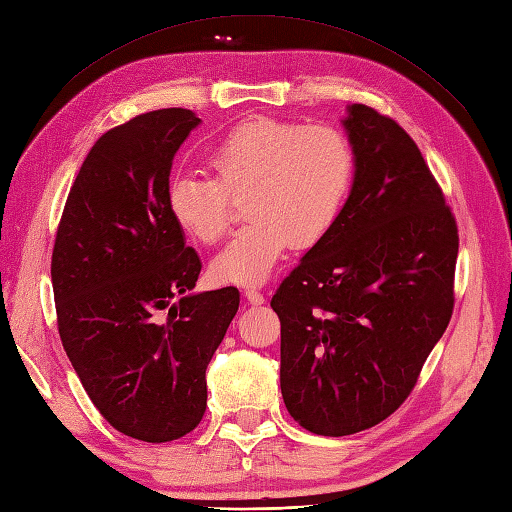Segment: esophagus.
Segmentation results:
<instances>
[{
    "instance_id": "esophagus-1",
    "label": "esophagus",
    "mask_w": 512,
    "mask_h": 512,
    "mask_svg": "<svg viewBox=\"0 0 512 512\" xmlns=\"http://www.w3.org/2000/svg\"><path fill=\"white\" fill-rule=\"evenodd\" d=\"M245 297H247V302H249V304H254V306H258V304H263V302H265V295L260 293L258 289H254V286H249V289L245 291Z\"/></svg>"
}]
</instances>
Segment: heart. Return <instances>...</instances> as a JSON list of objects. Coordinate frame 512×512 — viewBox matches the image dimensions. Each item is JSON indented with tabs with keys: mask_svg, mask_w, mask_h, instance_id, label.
<instances>
[{
	"mask_svg": "<svg viewBox=\"0 0 512 512\" xmlns=\"http://www.w3.org/2000/svg\"><path fill=\"white\" fill-rule=\"evenodd\" d=\"M210 176L178 173L167 184V210L193 241L213 245L230 230L232 199H245L247 226L213 260L215 280L263 284L291 245L326 239L356 182V149L330 123L258 117L208 149Z\"/></svg>",
	"mask_w": 512,
	"mask_h": 512,
	"instance_id": "1",
	"label": "heart"
}]
</instances>
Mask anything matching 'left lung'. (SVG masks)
Segmentation results:
<instances>
[{
  "label": "left lung",
  "mask_w": 512,
  "mask_h": 512,
  "mask_svg": "<svg viewBox=\"0 0 512 512\" xmlns=\"http://www.w3.org/2000/svg\"><path fill=\"white\" fill-rule=\"evenodd\" d=\"M347 112L352 195L271 297L286 410L321 436L393 415L454 310L458 226L439 182L395 119L365 104Z\"/></svg>",
  "instance_id": "left-lung-1"
}]
</instances>
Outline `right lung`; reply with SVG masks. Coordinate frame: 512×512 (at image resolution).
Returning <instances> with one entry per match:
<instances>
[{"label": "right lung", "mask_w": 512, "mask_h": 512, "mask_svg": "<svg viewBox=\"0 0 512 512\" xmlns=\"http://www.w3.org/2000/svg\"><path fill=\"white\" fill-rule=\"evenodd\" d=\"M197 123L162 108L99 136L52 252L62 347L102 417L147 443L202 421L206 367L239 310L234 286L189 295L202 260L167 210L173 156Z\"/></svg>", "instance_id": "add662e5"}]
</instances>
